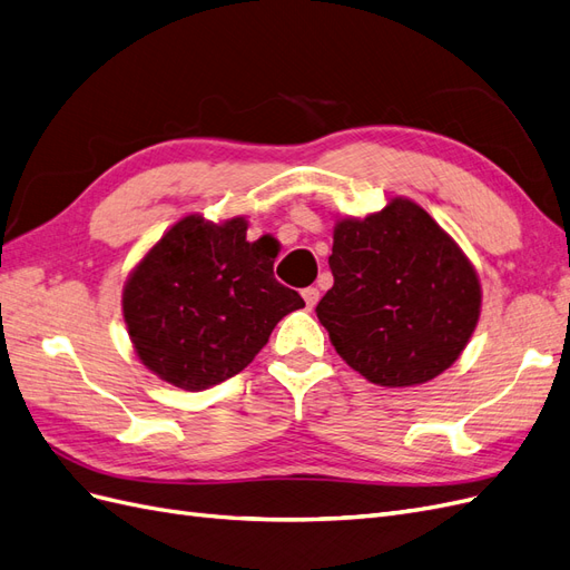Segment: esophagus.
Listing matches in <instances>:
<instances>
[{
	"mask_svg": "<svg viewBox=\"0 0 570 570\" xmlns=\"http://www.w3.org/2000/svg\"><path fill=\"white\" fill-rule=\"evenodd\" d=\"M302 297H304V304H306V308H314V306L318 304L321 292H318L316 287H304V289H302Z\"/></svg>",
	"mask_w": 570,
	"mask_h": 570,
	"instance_id": "obj_1",
	"label": "esophagus"
}]
</instances>
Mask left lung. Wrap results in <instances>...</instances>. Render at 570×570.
I'll list each match as a JSON object with an SVG mask.
<instances>
[{
    "label": "left lung",
    "mask_w": 570,
    "mask_h": 570,
    "mask_svg": "<svg viewBox=\"0 0 570 570\" xmlns=\"http://www.w3.org/2000/svg\"><path fill=\"white\" fill-rule=\"evenodd\" d=\"M333 287L316 306L335 352L366 381L411 387L450 368L482 304L478 273L423 206L392 197L335 220Z\"/></svg>",
    "instance_id": "1"
}]
</instances>
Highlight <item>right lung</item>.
Returning a JSON list of instances; mask_svg holds the SVG:
<instances>
[{
    "mask_svg": "<svg viewBox=\"0 0 570 570\" xmlns=\"http://www.w3.org/2000/svg\"><path fill=\"white\" fill-rule=\"evenodd\" d=\"M247 218L189 214L170 226L124 285V318L142 364L199 392L247 368L278 321L304 306L273 278L275 254L249 243Z\"/></svg>",
    "mask_w": 570,
    "mask_h": 570,
    "instance_id": "1",
    "label": "right lung"
}]
</instances>
